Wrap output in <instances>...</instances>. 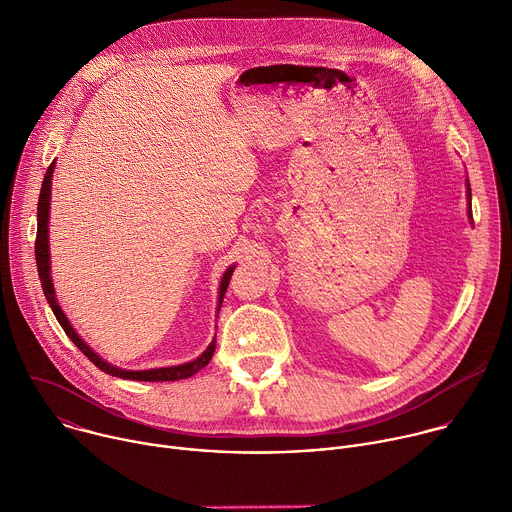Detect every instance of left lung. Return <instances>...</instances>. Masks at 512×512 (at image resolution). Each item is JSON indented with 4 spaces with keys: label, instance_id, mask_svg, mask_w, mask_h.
Instances as JSON below:
<instances>
[{
    "label": "left lung",
    "instance_id": "1",
    "mask_svg": "<svg viewBox=\"0 0 512 512\" xmlns=\"http://www.w3.org/2000/svg\"><path fill=\"white\" fill-rule=\"evenodd\" d=\"M468 196H470V184H468Z\"/></svg>",
    "mask_w": 512,
    "mask_h": 512
}]
</instances>
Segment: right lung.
Segmentation results:
<instances>
[{
    "label": "right lung",
    "instance_id": "obj_1",
    "mask_svg": "<svg viewBox=\"0 0 512 512\" xmlns=\"http://www.w3.org/2000/svg\"><path fill=\"white\" fill-rule=\"evenodd\" d=\"M52 172H54V162L48 166L46 170V176H44V182H42V190H40V198H38V231H36V245H34V253H36V265H38V275H40V281H42V289H44V296L48 300V306L52 308L58 324L62 326V330L66 332V336L75 342V346L95 364V367H99L103 373L107 375H113V377H119V379H131V381H180V379H188L192 375H196L200 369H204L206 364L210 362L212 354H214V348H216V338L210 342V346L192 362H186V364H180V367H168V369H152V371H123V369H117V367H111V364H107L97 352H93L85 342L83 338H79V334L75 332V328H72L66 320V316L62 314L60 306L56 304V298H54V287H52V279H50V253H48V210H50V184H52ZM233 267L227 269V273L223 275V281H221V298H218V308H221L223 304V298H225V291L229 287V281H231V275H233Z\"/></svg>",
    "mask_w": 512,
    "mask_h": 512
}]
</instances>
